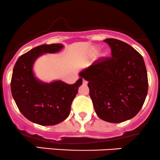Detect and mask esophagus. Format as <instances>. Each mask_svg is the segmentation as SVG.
<instances>
[{"instance_id":"esophagus-1","label":"esophagus","mask_w":160,"mask_h":160,"mask_svg":"<svg viewBox=\"0 0 160 160\" xmlns=\"http://www.w3.org/2000/svg\"><path fill=\"white\" fill-rule=\"evenodd\" d=\"M82 82H83V85H87V83H88V82H87V81L85 80V79L82 80Z\"/></svg>"}]
</instances>
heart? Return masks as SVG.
<instances>
[{
  "label": "heart",
  "instance_id": "b5f03b06",
  "mask_svg": "<svg viewBox=\"0 0 160 160\" xmlns=\"http://www.w3.org/2000/svg\"><path fill=\"white\" fill-rule=\"evenodd\" d=\"M99 50H100V47H92L91 50H90L89 53V57L90 58H94L95 56L98 54ZM110 56V51L108 50H105L101 53V58H107Z\"/></svg>",
  "mask_w": 160,
  "mask_h": 160
}]
</instances>
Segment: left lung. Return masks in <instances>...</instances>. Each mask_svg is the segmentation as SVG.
<instances>
[{"label": "left lung", "mask_w": 160, "mask_h": 160, "mask_svg": "<svg viewBox=\"0 0 160 160\" xmlns=\"http://www.w3.org/2000/svg\"><path fill=\"white\" fill-rule=\"evenodd\" d=\"M112 58L96 61L79 73L88 81L89 96L100 119L121 123L133 118L142 109L148 93V76L142 55L129 44L104 39Z\"/></svg>", "instance_id": "left-lung-1"}]
</instances>
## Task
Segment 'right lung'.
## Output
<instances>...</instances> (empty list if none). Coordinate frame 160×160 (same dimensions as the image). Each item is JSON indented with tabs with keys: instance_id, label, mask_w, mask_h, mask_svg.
<instances>
[{
	"instance_id": "right-lung-1",
	"label": "right lung",
	"mask_w": 160,
	"mask_h": 160,
	"mask_svg": "<svg viewBox=\"0 0 160 160\" xmlns=\"http://www.w3.org/2000/svg\"><path fill=\"white\" fill-rule=\"evenodd\" d=\"M64 48L61 43L42 44L22 55L12 72L11 90L20 112L32 122L43 126L64 121L82 84V77L74 85L61 80L45 82L36 76L33 70L36 60L46 53H56Z\"/></svg>"
}]
</instances>
